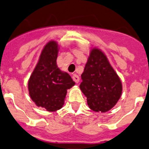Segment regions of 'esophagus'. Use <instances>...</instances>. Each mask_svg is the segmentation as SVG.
I'll use <instances>...</instances> for the list:
<instances>
[{"label": "esophagus", "mask_w": 149, "mask_h": 149, "mask_svg": "<svg viewBox=\"0 0 149 149\" xmlns=\"http://www.w3.org/2000/svg\"><path fill=\"white\" fill-rule=\"evenodd\" d=\"M72 78H73V80H74V81L76 83H78L79 82V77L76 74H74Z\"/></svg>", "instance_id": "34e87169"}]
</instances>
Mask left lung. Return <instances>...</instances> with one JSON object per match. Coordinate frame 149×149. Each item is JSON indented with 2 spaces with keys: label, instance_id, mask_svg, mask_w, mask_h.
I'll return each instance as SVG.
<instances>
[{
  "label": "left lung",
  "instance_id": "obj_1",
  "mask_svg": "<svg viewBox=\"0 0 149 149\" xmlns=\"http://www.w3.org/2000/svg\"><path fill=\"white\" fill-rule=\"evenodd\" d=\"M79 87L90 109L107 112L116 105L123 86L120 77L104 53L97 47L90 50Z\"/></svg>",
  "mask_w": 149,
  "mask_h": 149
}]
</instances>
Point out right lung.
Returning <instances> with one entry per match:
<instances>
[{
	"mask_svg": "<svg viewBox=\"0 0 149 149\" xmlns=\"http://www.w3.org/2000/svg\"><path fill=\"white\" fill-rule=\"evenodd\" d=\"M59 45L50 40L43 47L28 81V91L36 106L56 111L64 105L67 90L74 86L68 73L58 67Z\"/></svg>",
	"mask_w": 149,
	"mask_h": 149,
	"instance_id": "add662e5",
	"label": "right lung"
}]
</instances>
